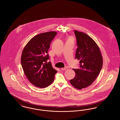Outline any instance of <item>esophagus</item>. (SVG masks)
<instances>
[{
  "instance_id": "1",
  "label": "esophagus",
  "mask_w": 120,
  "mask_h": 120,
  "mask_svg": "<svg viewBox=\"0 0 120 120\" xmlns=\"http://www.w3.org/2000/svg\"><path fill=\"white\" fill-rule=\"evenodd\" d=\"M68 69V68L67 67H65V68H62L61 70H67V69Z\"/></svg>"
}]
</instances>
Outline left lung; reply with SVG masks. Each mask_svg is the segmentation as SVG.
<instances>
[{"label":"left lung","mask_w":120,"mask_h":120,"mask_svg":"<svg viewBox=\"0 0 120 120\" xmlns=\"http://www.w3.org/2000/svg\"><path fill=\"white\" fill-rule=\"evenodd\" d=\"M77 40L75 58L80 60V69H74L75 75L70 82L81 90L90 86L99 74L103 66L102 54L96 43L88 34L75 30Z\"/></svg>","instance_id":"left-lung-1"}]
</instances>
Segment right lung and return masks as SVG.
<instances>
[{"label": "right lung", "instance_id": "right-lung-1", "mask_svg": "<svg viewBox=\"0 0 120 120\" xmlns=\"http://www.w3.org/2000/svg\"><path fill=\"white\" fill-rule=\"evenodd\" d=\"M57 33L49 31L31 38L23 49L21 64L29 81L36 87L44 88L51 85L57 71L52 67L47 54L50 45Z\"/></svg>", "mask_w": 120, "mask_h": 120}]
</instances>
